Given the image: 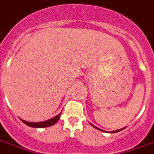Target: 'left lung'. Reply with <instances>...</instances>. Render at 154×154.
I'll return each mask as SVG.
<instances>
[{"instance_id": "obj_1", "label": "left lung", "mask_w": 154, "mask_h": 154, "mask_svg": "<svg viewBox=\"0 0 154 154\" xmlns=\"http://www.w3.org/2000/svg\"><path fill=\"white\" fill-rule=\"evenodd\" d=\"M91 124V126H93L94 128H95L98 129V130H100V131H103V132H106V131H103V130H102V129H99L98 128H97V127L94 126V125H93L92 124ZM124 128H121V129H119V130H116V131H111V132H111V133H115V132H119V131H121V130H123V129H124Z\"/></svg>"}]
</instances>
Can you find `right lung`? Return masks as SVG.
Returning <instances> with one entry per match:
<instances>
[{
    "mask_svg": "<svg viewBox=\"0 0 154 154\" xmlns=\"http://www.w3.org/2000/svg\"><path fill=\"white\" fill-rule=\"evenodd\" d=\"M60 116H61V112L60 114H58L57 116H56L53 118L48 119V120H46V121L43 122H36V123H33V122H27L26 120H23V119H21L23 123L28 126L32 127V128H48V127H51L52 125L56 124V122L58 121L60 118Z\"/></svg>",
    "mask_w": 154,
    "mask_h": 154,
    "instance_id": "add662e5",
    "label": "right lung"
}]
</instances>
